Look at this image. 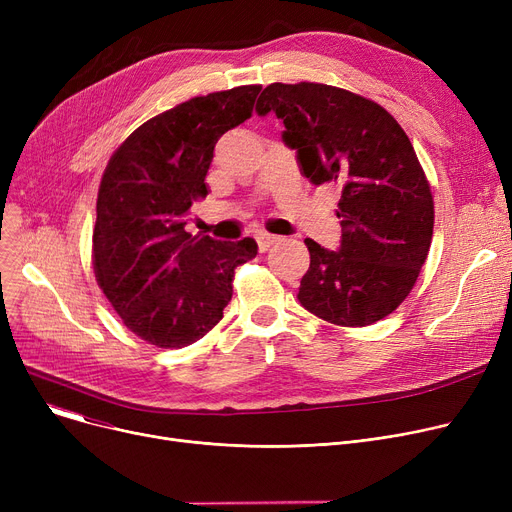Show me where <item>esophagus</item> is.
Here are the masks:
<instances>
[{
    "instance_id": "1",
    "label": "esophagus",
    "mask_w": 512,
    "mask_h": 512,
    "mask_svg": "<svg viewBox=\"0 0 512 512\" xmlns=\"http://www.w3.org/2000/svg\"><path fill=\"white\" fill-rule=\"evenodd\" d=\"M278 240V236L276 234H270V232H259L257 234V245H259V251L263 253V251H267L270 249L274 242Z\"/></svg>"
}]
</instances>
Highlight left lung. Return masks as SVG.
I'll list each match as a JSON object with an SVG mask.
<instances>
[{
    "mask_svg": "<svg viewBox=\"0 0 512 512\" xmlns=\"http://www.w3.org/2000/svg\"><path fill=\"white\" fill-rule=\"evenodd\" d=\"M257 112L284 122L282 141L313 184L340 186V247L305 238L299 303L346 328L384 319L415 286L434 234V199L407 132L375 101L317 83L265 87Z\"/></svg>",
    "mask_w": 512,
    "mask_h": 512,
    "instance_id": "8db88e82",
    "label": "left lung"
}]
</instances>
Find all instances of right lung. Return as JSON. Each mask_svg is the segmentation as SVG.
Segmentation results:
<instances>
[{"instance_id": "obj_1", "label": "right lung", "mask_w": 512, "mask_h": 512, "mask_svg": "<svg viewBox=\"0 0 512 512\" xmlns=\"http://www.w3.org/2000/svg\"><path fill=\"white\" fill-rule=\"evenodd\" d=\"M259 85L193 97L147 120L107 164L93 230L95 278L124 326L159 348L203 338L224 317L238 265L257 242L186 232L205 199L218 139L251 118Z\"/></svg>"}]
</instances>
